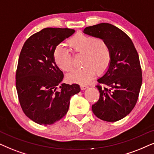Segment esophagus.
I'll list each match as a JSON object with an SVG mask.
<instances>
[{"mask_svg":"<svg viewBox=\"0 0 154 154\" xmlns=\"http://www.w3.org/2000/svg\"><path fill=\"white\" fill-rule=\"evenodd\" d=\"M80 88H81V89H82V90H84V89H87V88H88V86H87V85H80Z\"/></svg>","mask_w":154,"mask_h":154,"instance_id":"1","label":"esophagus"}]
</instances>
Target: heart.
Wrapping results in <instances>:
<instances>
[{"label": "heart", "instance_id": "b5f03b06", "mask_svg": "<svg viewBox=\"0 0 154 154\" xmlns=\"http://www.w3.org/2000/svg\"><path fill=\"white\" fill-rule=\"evenodd\" d=\"M67 46L74 53H83L81 64L82 67L73 69L67 75L71 82L87 84L101 75L109 67L111 61V51L108 43L103 38L77 34L67 41ZM54 61L61 70L69 72L72 67V58L69 51L62 46H58L53 54Z\"/></svg>", "mask_w": 154, "mask_h": 154}]
</instances>
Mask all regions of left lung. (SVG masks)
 Segmentation results:
<instances>
[{
  "instance_id": "1",
  "label": "left lung",
  "mask_w": 154,
  "mask_h": 154,
  "mask_svg": "<svg viewBox=\"0 0 154 154\" xmlns=\"http://www.w3.org/2000/svg\"><path fill=\"white\" fill-rule=\"evenodd\" d=\"M83 32L105 40L112 56L108 70L97 80L100 96L92 111L104 121H118L132 111L138 100L142 83L139 55L131 38L112 24L87 26Z\"/></svg>"
}]
</instances>
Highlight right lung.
<instances>
[{
  "label": "right lung",
  "mask_w": 154,
  "mask_h": 154,
  "mask_svg": "<svg viewBox=\"0 0 154 154\" xmlns=\"http://www.w3.org/2000/svg\"><path fill=\"white\" fill-rule=\"evenodd\" d=\"M75 32L45 28L31 36L22 46L16 89L22 110L36 123L47 125L60 120L68 110L71 96L80 91L77 84L61 83L64 76L53 58L56 46Z\"/></svg>",
  "instance_id": "1"
}]
</instances>
